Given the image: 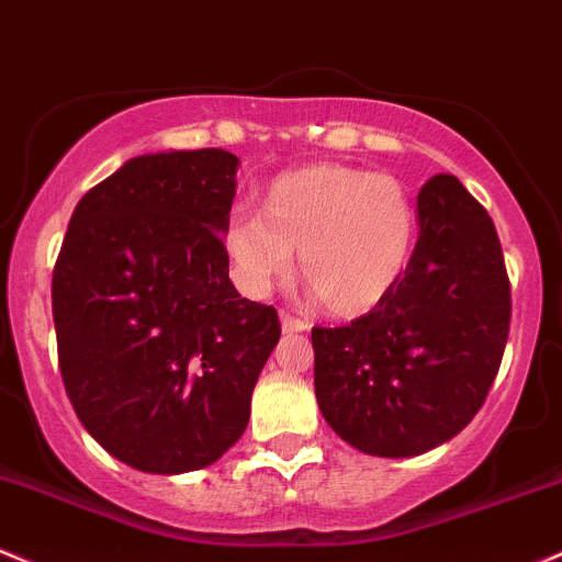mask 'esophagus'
Returning a JSON list of instances; mask_svg holds the SVG:
<instances>
[{
  "label": "esophagus",
  "mask_w": 562,
  "mask_h": 562,
  "mask_svg": "<svg viewBox=\"0 0 562 562\" xmlns=\"http://www.w3.org/2000/svg\"><path fill=\"white\" fill-rule=\"evenodd\" d=\"M281 329H283V334H297V331L311 329V324L302 318H294V315H289V313H281Z\"/></svg>",
  "instance_id": "1"
}]
</instances>
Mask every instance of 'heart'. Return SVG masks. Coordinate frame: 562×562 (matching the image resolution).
Instances as JSON below:
<instances>
[{
	"label": "heart",
	"mask_w": 562,
	"mask_h": 562,
	"mask_svg": "<svg viewBox=\"0 0 562 562\" xmlns=\"http://www.w3.org/2000/svg\"><path fill=\"white\" fill-rule=\"evenodd\" d=\"M262 214L236 210L223 249L236 286L265 297L286 279L294 251L302 281L334 315H361L393 292L406 270L417 214L406 188L387 175L315 164L281 175Z\"/></svg>",
	"instance_id": "b5f03b06"
}]
</instances>
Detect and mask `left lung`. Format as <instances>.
Instances as JSON below:
<instances>
[{"mask_svg":"<svg viewBox=\"0 0 562 562\" xmlns=\"http://www.w3.org/2000/svg\"><path fill=\"white\" fill-rule=\"evenodd\" d=\"M419 238L380 305L313 329L315 398L352 449L406 459L451 440L483 406L509 334V279L488 212L453 175L419 191Z\"/></svg>","mask_w":562,"mask_h":562,"instance_id":"1","label":"left lung"}]
</instances>
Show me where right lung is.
<instances>
[{
    "instance_id": "1",
    "label": "right lung",
    "mask_w": 562,
    "mask_h": 562,
    "mask_svg": "<svg viewBox=\"0 0 562 562\" xmlns=\"http://www.w3.org/2000/svg\"><path fill=\"white\" fill-rule=\"evenodd\" d=\"M223 148L124 161L71 214L53 270L63 384L85 430L154 475L210 468L241 438L279 345L270 305L228 279L236 196Z\"/></svg>"
}]
</instances>
